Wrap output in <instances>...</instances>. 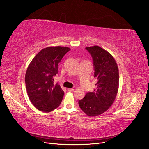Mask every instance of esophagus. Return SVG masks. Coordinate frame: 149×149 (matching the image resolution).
I'll use <instances>...</instances> for the list:
<instances>
[{"label": "esophagus", "instance_id": "1", "mask_svg": "<svg viewBox=\"0 0 149 149\" xmlns=\"http://www.w3.org/2000/svg\"><path fill=\"white\" fill-rule=\"evenodd\" d=\"M67 91H68V92H72V91H74V89L68 88V89H67Z\"/></svg>", "mask_w": 149, "mask_h": 149}]
</instances>
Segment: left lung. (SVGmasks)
Here are the masks:
<instances>
[{
  "mask_svg": "<svg viewBox=\"0 0 149 149\" xmlns=\"http://www.w3.org/2000/svg\"><path fill=\"white\" fill-rule=\"evenodd\" d=\"M93 60L94 76L97 79L96 89L87 93L79 101V105L87 115L97 116L104 113L114 102L119 87V71L113 56L98 47H86Z\"/></svg>",
  "mask_w": 149,
  "mask_h": 149,
  "instance_id": "left-lung-1",
  "label": "left lung"
}]
</instances>
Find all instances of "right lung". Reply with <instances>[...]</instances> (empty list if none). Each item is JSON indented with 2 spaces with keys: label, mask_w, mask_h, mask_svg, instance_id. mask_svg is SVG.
<instances>
[{
  "label": "right lung",
  "mask_w": 149,
  "mask_h": 149,
  "mask_svg": "<svg viewBox=\"0 0 149 149\" xmlns=\"http://www.w3.org/2000/svg\"><path fill=\"white\" fill-rule=\"evenodd\" d=\"M70 49L64 47H49L37 53L29 63L25 75L28 97L41 111L48 113L58 107L64 92L53 77L58 72V63Z\"/></svg>",
  "instance_id": "right-lung-1"
}]
</instances>
